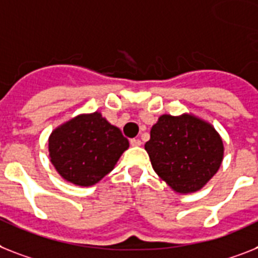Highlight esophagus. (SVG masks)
I'll use <instances>...</instances> for the list:
<instances>
[{"instance_id":"1","label":"esophagus","mask_w":258,"mask_h":258,"mask_svg":"<svg viewBox=\"0 0 258 258\" xmlns=\"http://www.w3.org/2000/svg\"><path fill=\"white\" fill-rule=\"evenodd\" d=\"M141 144H142V142H141V140H140V138H132V140H131L132 146H140Z\"/></svg>"}]
</instances>
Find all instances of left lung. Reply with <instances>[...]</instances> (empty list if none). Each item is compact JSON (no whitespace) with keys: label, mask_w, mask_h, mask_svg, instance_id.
<instances>
[{"label":"left lung","mask_w":258,"mask_h":258,"mask_svg":"<svg viewBox=\"0 0 258 258\" xmlns=\"http://www.w3.org/2000/svg\"><path fill=\"white\" fill-rule=\"evenodd\" d=\"M145 150L159 178L180 194L201 190L218 172L224 153L214 126L190 114L159 117Z\"/></svg>","instance_id":"1"}]
</instances>
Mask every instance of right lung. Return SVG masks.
<instances>
[{
    "label": "right lung",
    "instance_id": "add662e5",
    "mask_svg": "<svg viewBox=\"0 0 258 258\" xmlns=\"http://www.w3.org/2000/svg\"><path fill=\"white\" fill-rule=\"evenodd\" d=\"M129 141L99 112L80 114L56 127L48 140L51 163L66 180L92 186L112 171Z\"/></svg>",
    "mask_w": 258,
    "mask_h": 258
}]
</instances>
